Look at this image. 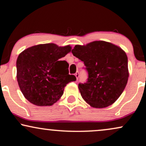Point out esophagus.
Segmentation results:
<instances>
[{"instance_id": "esophagus-1", "label": "esophagus", "mask_w": 146, "mask_h": 146, "mask_svg": "<svg viewBox=\"0 0 146 146\" xmlns=\"http://www.w3.org/2000/svg\"><path fill=\"white\" fill-rule=\"evenodd\" d=\"M75 77H76L77 80H78L79 76H80V75H79V73H78V72H76V73H75Z\"/></svg>"}]
</instances>
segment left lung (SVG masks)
Listing matches in <instances>:
<instances>
[{
	"mask_svg": "<svg viewBox=\"0 0 146 146\" xmlns=\"http://www.w3.org/2000/svg\"><path fill=\"white\" fill-rule=\"evenodd\" d=\"M73 56L83 61L88 73L78 88L90 106L103 108L113 104L125 88L129 78L128 58L120 47L104 41L77 45Z\"/></svg>",
	"mask_w": 146,
	"mask_h": 146,
	"instance_id": "8db88e82",
	"label": "left lung"
}]
</instances>
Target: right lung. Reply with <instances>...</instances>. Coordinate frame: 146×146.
Returning a JSON list of instances; mask_svg holds the SVG:
<instances>
[{
	"label": "right lung",
	"mask_w": 146,
	"mask_h": 146,
	"mask_svg": "<svg viewBox=\"0 0 146 146\" xmlns=\"http://www.w3.org/2000/svg\"><path fill=\"white\" fill-rule=\"evenodd\" d=\"M71 47L45 43L29 47L17 59V80L24 97L37 106H50L60 99L64 87L76 80L68 64L60 60Z\"/></svg>",
	"instance_id": "obj_1"
}]
</instances>
